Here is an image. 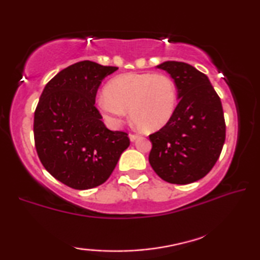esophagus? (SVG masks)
<instances>
[{"mask_svg":"<svg viewBox=\"0 0 260 260\" xmlns=\"http://www.w3.org/2000/svg\"><path fill=\"white\" fill-rule=\"evenodd\" d=\"M138 137H139V136H138L137 134H130V135H129V138H130L131 142H135Z\"/></svg>","mask_w":260,"mask_h":260,"instance_id":"esophagus-1","label":"esophagus"}]
</instances>
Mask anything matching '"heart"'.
<instances>
[{
    "mask_svg": "<svg viewBox=\"0 0 260 260\" xmlns=\"http://www.w3.org/2000/svg\"><path fill=\"white\" fill-rule=\"evenodd\" d=\"M97 105L110 125H118L129 109L133 122L150 133L163 127L174 116L177 88L164 74H124L109 82Z\"/></svg>",
    "mask_w": 260,
    "mask_h": 260,
    "instance_id": "b5f03b06",
    "label": "heart"
}]
</instances>
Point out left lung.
I'll use <instances>...</instances> for the list:
<instances>
[{
	"label": "left lung",
	"instance_id": "obj_1",
	"mask_svg": "<svg viewBox=\"0 0 260 260\" xmlns=\"http://www.w3.org/2000/svg\"><path fill=\"white\" fill-rule=\"evenodd\" d=\"M174 78L179 102L165 125L149 136V161L165 182L190 184L211 171L225 142L224 111L208 76L184 62L157 66Z\"/></svg>",
	"mask_w": 260,
	"mask_h": 260
}]
</instances>
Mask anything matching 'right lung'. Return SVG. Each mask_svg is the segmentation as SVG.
I'll use <instances>...</instances> for the list:
<instances>
[{"label": "right lung", "instance_id": "add662e5", "mask_svg": "<svg viewBox=\"0 0 260 260\" xmlns=\"http://www.w3.org/2000/svg\"><path fill=\"white\" fill-rule=\"evenodd\" d=\"M117 67L77 62L52 77L34 115L37 155L46 170L76 190L103 184L130 145L124 131H111L95 107L96 93Z\"/></svg>", "mask_w": 260, "mask_h": 260}]
</instances>
